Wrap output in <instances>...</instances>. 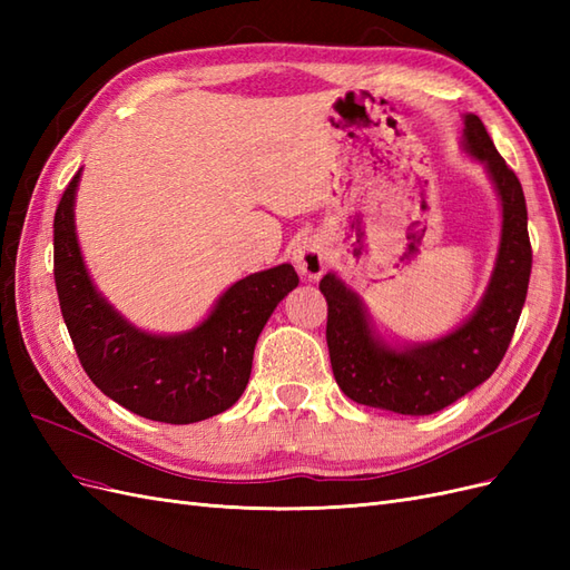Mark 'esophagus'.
<instances>
[{
    "label": "esophagus",
    "mask_w": 570,
    "mask_h": 570,
    "mask_svg": "<svg viewBox=\"0 0 570 570\" xmlns=\"http://www.w3.org/2000/svg\"><path fill=\"white\" fill-rule=\"evenodd\" d=\"M295 264L304 278H321L327 266L325 243L318 235H308L295 247Z\"/></svg>",
    "instance_id": "1"
}]
</instances>
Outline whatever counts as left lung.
<instances>
[{
    "label": "left lung",
    "mask_w": 570,
    "mask_h": 570,
    "mask_svg": "<svg viewBox=\"0 0 570 570\" xmlns=\"http://www.w3.org/2000/svg\"><path fill=\"white\" fill-rule=\"evenodd\" d=\"M463 147L488 166L504 220L490 287L459 331L394 352L373 337L364 306L352 289L333 273L323 275L318 285L327 302L325 340L333 375L356 404L428 416L485 383L509 350L532 268L523 187L473 114L463 120Z\"/></svg>",
    "instance_id": "left-lung-1"
}]
</instances>
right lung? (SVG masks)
Listing matches in <instances>:
<instances>
[{
	"label": "right lung",
	"mask_w": 570,
	"mask_h": 570,
	"mask_svg": "<svg viewBox=\"0 0 570 570\" xmlns=\"http://www.w3.org/2000/svg\"><path fill=\"white\" fill-rule=\"evenodd\" d=\"M80 170L55 214V283L61 316L90 381L137 416L197 423L243 396L256 340L273 308L299 278L289 264L247 275L218 299L212 316L183 335H147L120 318L85 271L73 226Z\"/></svg>",
	"instance_id": "right-lung-1"
}]
</instances>
